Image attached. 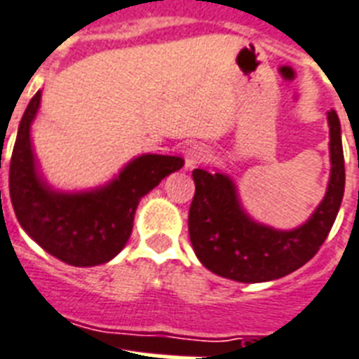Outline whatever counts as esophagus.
Returning a JSON list of instances; mask_svg holds the SVG:
<instances>
[{"instance_id": "1", "label": "esophagus", "mask_w": 359, "mask_h": 359, "mask_svg": "<svg viewBox=\"0 0 359 359\" xmlns=\"http://www.w3.org/2000/svg\"><path fill=\"white\" fill-rule=\"evenodd\" d=\"M210 159V149L202 146V144H196L187 151V157H185V166L187 168H194V166L202 165L205 161Z\"/></svg>"}]
</instances>
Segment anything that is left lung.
Listing matches in <instances>:
<instances>
[{
    "label": "left lung",
    "mask_w": 359,
    "mask_h": 359,
    "mask_svg": "<svg viewBox=\"0 0 359 359\" xmlns=\"http://www.w3.org/2000/svg\"><path fill=\"white\" fill-rule=\"evenodd\" d=\"M332 176L320 205L294 230H275L252 221L238 198L234 182L221 172L193 170L194 196L189 236L196 257L213 273L240 283H264L292 273L315 257L337 217L344 193L341 123L327 112Z\"/></svg>",
    "instance_id": "8db88e82"
}]
</instances>
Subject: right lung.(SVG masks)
<instances>
[{"instance_id":"obj_1","label":"right lung","mask_w":359,"mask_h":359,"mask_svg":"<svg viewBox=\"0 0 359 359\" xmlns=\"http://www.w3.org/2000/svg\"><path fill=\"white\" fill-rule=\"evenodd\" d=\"M39 104L41 91L22 116L11 157L9 193L16 219L44 251L61 262L79 268L108 262L129 241L142 196L180 170L183 159L140 155L104 187L90 193H57L35 168L29 127Z\"/></svg>"}]
</instances>
